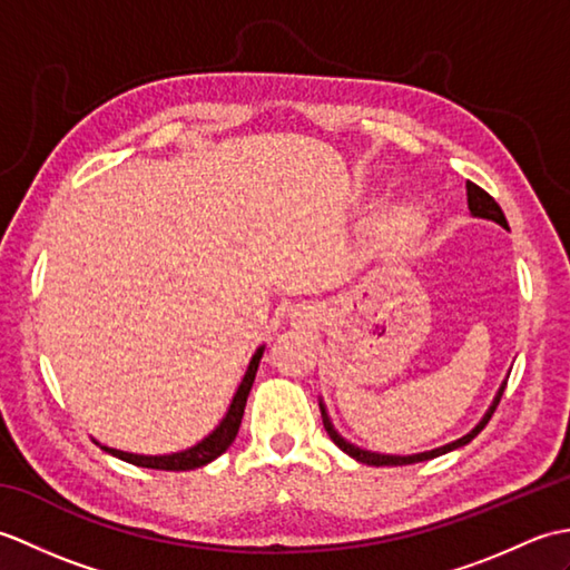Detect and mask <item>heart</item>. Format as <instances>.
<instances>
[{"label": "heart", "instance_id": "1", "mask_svg": "<svg viewBox=\"0 0 570 570\" xmlns=\"http://www.w3.org/2000/svg\"><path fill=\"white\" fill-rule=\"evenodd\" d=\"M429 233V210L416 198L394 200L377 213L372 223V237L390 254H409Z\"/></svg>", "mask_w": 570, "mask_h": 570}]
</instances>
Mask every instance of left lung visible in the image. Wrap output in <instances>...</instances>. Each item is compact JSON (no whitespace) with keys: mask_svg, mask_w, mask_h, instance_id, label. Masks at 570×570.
Segmentation results:
<instances>
[{"mask_svg":"<svg viewBox=\"0 0 570 570\" xmlns=\"http://www.w3.org/2000/svg\"><path fill=\"white\" fill-rule=\"evenodd\" d=\"M465 190H468V210H470V215H472V217H480V220H492V223H498L500 227L510 229V225H507V217H504L502 208H500L498 203H494V198H492V196H488V193L482 190L480 186L470 184V180H468V184H465ZM507 377H510V374H507ZM504 386H507V380L500 384V390H498V394H494V399H492L490 409L485 411V416H482V419L475 423V429H472L470 433L460 435V439H458V441H453V443H445V445H441V448H433V451H423V453H414V455H390V453H374V451H365V448H360V445H355V443L345 441L343 435L335 431L333 421H331V416H328V409H325V404H323V399H318V404H321L323 426H325V431H328L331 441H333L337 448H341L343 453H347L350 458H355L357 463L374 465V468H382V465H411V463H423V460L439 458V455H445V453L455 451V448H463V445H468L472 439H475V435H478L482 429L488 426V421L492 419L494 409H498V404H500V399H502Z\"/></svg>","mask_w":570,"mask_h":570,"instance_id":"1","label":"left lung"}]
</instances>
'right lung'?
<instances>
[{
    "label": "right lung",
    "mask_w": 570,
    "mask_h": 570,
    "mask_svg": "<svg viewBox=\"0 0 570 570\" xmlns=\"http://www.w3.org/2000/svg\"><path fill=\"white\" fill-rule=\"evenodd\" d=\"M264 347L266 345H259L257 353L252 355L249 360V367L245 372V377H242L237 392L233 396V402H229L227 406V414L223 416V421L217 423V426L205 435L203 441H198L196 445L186 448V451H178V453H166V455H139V453H127V451H117V448H110V445H102L100 441L98 443L102 451H107L110 455L125 460V463H131V465H139V468H151V470H196V468H203L213 463V460L217 455H223L229 445H233L235 435L239 431V423H242V414H245V404H247V396H249V390L254 384V377H257V370H259V360L264 355Z\"/></svg>",
    "instance_id": "obj_1"
}]
</instances>
